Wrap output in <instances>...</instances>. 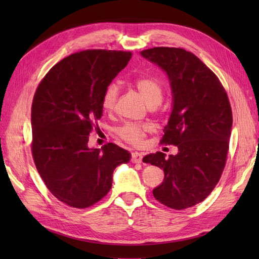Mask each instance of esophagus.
Returning <instances> with one entry per match:
<instances>
[{"instance_id":"34e87169","label":"esophagus","mask_w":259,"mask_h":259,"mask_svg":"<svg viewBox=\"0 0 259 259\" xmlns=\"http://www.w3.org/2000/svg\"><path fill=\"white\" fill-rule=\"evenodd\" d=\"M142 158H144V156H142V153L134 152L133 155H131V161H133L134 163H141L142 162Z\"/></svg>"}]
</instances>
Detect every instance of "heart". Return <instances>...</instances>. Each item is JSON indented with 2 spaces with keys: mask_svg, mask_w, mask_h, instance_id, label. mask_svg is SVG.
Returning <instances> with one entry per match:
<instances>
[{
  "mask_svg": "<svg viewBox=\"0 0 259 259\" xmlns=\"http://www.w3.org/2000/svg\"><path fill=\"white\" fill-rule=\"evenodd\" d=\"M135 85L138 89L141 95L145 97L147 103L149 106L155 107L162 100L163 88L162 84L155 76L146 75L135 80ZM119 96V87L117 83H110L102 95V107L107 111H111L117 104ZM150 130V126L145 123H135L126 122L123 125L119 126L117 129V135L121 139L124 140L128 144L134 146H139L144 142L145 137L148 131Z\"/></svg>",
  "mask_w": 259,
  "mask_h": 259,
  "instance_id": "b5f03b06",
  "label": "heart"
}]
</instances>
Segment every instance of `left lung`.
I'll return each instance as SVG.
<instances>
[{
    "instance_id": "obj_1",
    "label": "left lung",
    "mask_w": 259,
    "mask_h": 259,
    "mask_svg": "<svg viewBox=\"0 0 259 259\" xmlns=\"http://www.w3.org/2000/svg\"><path fill=\"white\" fill-rule=\"evenodd\" d=\"M166 71L174 107L160 145L178 147L176 156L150 153L144 162L163 169L152 194L162 205L183 210L203 201L222 177L229 150L233 112L221 80L194 53L156 47L141 51Z\"/></svg>"
}]
</instances>
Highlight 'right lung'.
<instances>
[{
	"instance_id": "right-lung-1",
	"label": "right lung",
	"mask_w": 259,
	"mask_h": 259,
	"mask_svg": "<svg viewBox=\"0 0 259 259\" xmlns=\"http://www.w3.org/2000/svg\"><path fill=\"white\" fill-rule=\"evenodd\" d=\"M133 53L84 50L64 58L38 83L31 109V151L37 172L51 194L83 209L111 189L115 167L129 151L115 144L89 149L88 141L102 115V95Z\"/></svg>"
}]
</instances>
